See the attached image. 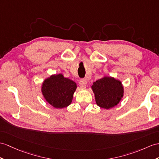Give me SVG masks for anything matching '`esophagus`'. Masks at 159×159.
Wrapping results in <instances>:
<instances>
[{
    "label": "esophagus",
    "mask_w": 159,
    "mask_h": 159,
    "mask_svg": "<svg viewBox=\"0 0 159 159\" xmlns=\"http://www.w3.org/2000/svg\"><path fill=\"white\" fill-rule=\"evenodd\" d=\"M87 85V81L86 80H81L80 82V86L82 88H86Z\"/></svg>",
    "instance_id": "34e87169"
}]
</instances>
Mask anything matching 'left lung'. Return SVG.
Wrapping results in <instances>:
<instances>
[{
	"instance_id": "1",
	"label": "left lung",
	"mask_w": 159,
	"mask_h": 159,
	"mask_svg": "<svg viewBox=\"0 0 159 159\" xmlns=\"http://www.w3.org/2000/svg\"><path fill=\"white\" fill-rule=\"evenodd\" d=\"M91 88L94 94L96 104L107 110L117 106L124 94L122 82L111 76L104 75L96 80Z\"/></svg>"
}]
</instances>
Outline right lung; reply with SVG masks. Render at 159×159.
Instances as JSON below:
<instances>
[{"label":"right lung","instance_id":"1","mask_svg":"<svg viewBox=\"0 0 159 159\" xmlns=\"http://www.w3.org/2000/svg\"><path fill=\"white\" fill-rule=\"evenodd\" d=\"M76 89V83L61 73L50 75L41 86L44 98L55 109H63L70 105Z\"/></svg>","mask_w":159,"mask_h":159}]
</instances>
